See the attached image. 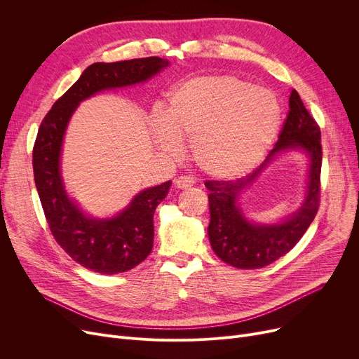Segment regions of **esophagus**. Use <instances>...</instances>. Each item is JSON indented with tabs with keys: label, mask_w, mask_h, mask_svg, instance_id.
Segmentation results:
<instances>
[{
	"label": "esophagus",
	"mask_w": 359,
	"mask_h": 359,
	"mask_svg": "<svg viewBox=\"0 0 359 359\" xmlns=\"http://www.w3.org/2000/svg\"><path fill=\"white\" fill-rule=\"evenodd\" d=\"M194 183H195L194 177L186 176V175H182L177 179H175V184H176V187H179V189H187V187L194 186Z\"/></svg>",
	"instance_id": "1"
}]
</instances>
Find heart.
Returning <instances> with one entry per match:
<instances>
[{"label":"heart","instance_id":"heart-1","mask_svg":"<svg viewBox=\"0 0 359 359\" xmlns=\"http://www.w3.org/2000/svg\"><path fill=\"white\" fill-rule=\"evenodd\" d=\"M280 122L279 103L262 87L230 75H203L170 93L164 111L149 118L154 145L176 156L189 140L191 158L215 179L250 172L271 148Z\"/></svg>","mask_w":359,"mask_h":359}]
</instances>
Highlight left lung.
I'll return each instance as SVG.
<instances>
[{
	"instance_id": "obj_1",
	"label": "left lung",
	"mask_w": 359,
	"mask_h": 359,
	"mask_svg": "<svg viewBox=\"0 0 359 359\" xmlns=\"http://www.w3.org/2000/svg\"><path fill=\"white\" fill-rule=\"evenodd\" d=\"M298 147L311 157L309 186L304 206L279 224L260 226L249 223L236 205L238 194L250 185L261 170L278 153ZM322 138L320 128L306 109L297 90L290 94V111L278 142L265 163L253 173L237 180H206L211 222L208 236L215 255L238 269H259L287 255L313 222L320 205V173H322Z\"/></svg>"
}]
</instances>
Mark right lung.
Wrapping results in <instances>:
<instances>
[{
    "label": "right lung",
    "instance_id": "right-lung-1",
    "mask_svg": "<svg viewBox=\"0 0 359 359\" xmlns=\"http://www.w3.org/2000/svg\"><path fill=\"white\" fill-rule=\"evenodd\" d=\"M168 61L158 56L90 65L43 118L33 147V173L37 194L56 243L81 266L115 275L134 269L153 250L154 211L167 196L172 182L140 192L121 214L94 219L80 211L67 195L60 170L65 129L80 102L106 88L147 81Z\"/></svg>",
    "mask_w": 359,
    "mask_h": 359
}]
</instances>
